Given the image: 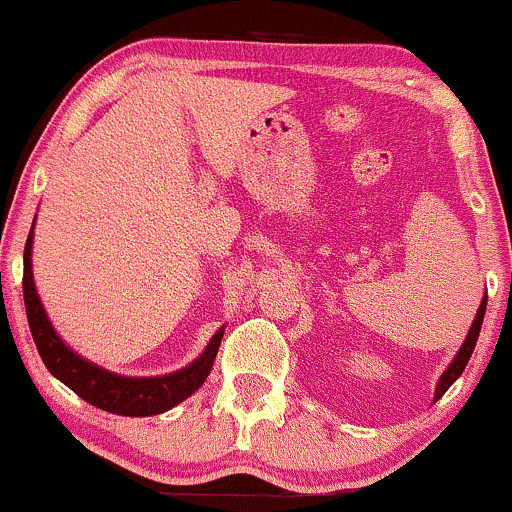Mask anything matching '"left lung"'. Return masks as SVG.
I'll return each mask as SVG.
<instances>
[{"label":"left lung","mask_w":512,"mask_h":512,"mask_svg":"<svg viewBox=\"0 0 512 512\" xmlns=\"http://www.w3.org/2000/svg\"><path fill=\"white\" fill-rule=\"evenodd\" d=\"M484 311H486V297L482 299V306H479L477 318H474V323H472L470 333H467V340L462 342V347H460L458 357L453 359V364L448 366L446 374H443V376H441V381H438V388H436V400H438V398H443V393H446V390H448L450 386H453L455 381H458L462 371H465L467 362H470V357H472V352H474V345H477V338H479V330H482V323H484Z\"/></svg>","instance_id":"1"}]
</instances>
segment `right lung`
<instances>
[{
    "instance_id": "obj_1",
    "label": "right lung",
    "mask_w": 512,
    "mask_h": 512,
    "mask_svg": "<svg viewBox=\"0 0 512 512\" xmlns=\"http://www.w3.org/2000/svg\"><path fill=\"white\" fill-rule=\"evenodd\" d=\"M30 246H33V230L28 234L26 249H23V302H26V316L35 347H38L40 359L45 362L47 371L54 378H59L64 386H69L76 395H81L83 400L90 402V405L112 414H124V417H150V414H160L174 405H179L194 390L203 386L210 369H213V359L218 354L225 330L215 333V338L210 340L206 352L194 364L177 371V374L158 378H126L110 374V371L100 369V366L90 364L83 357H78L76 352H71L59 340V335L54 333L33 285Z\"/></svg>"
}]
</instances>
